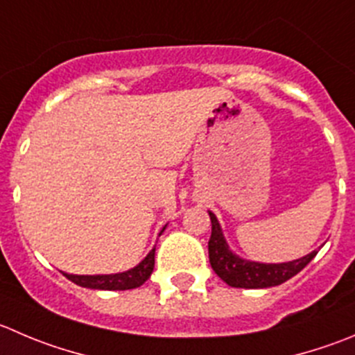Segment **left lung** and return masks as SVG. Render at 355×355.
Wrapping results in <instances>:
<instances>
[{
  "instance_id": "8db88e82",
  "label": "left lung",
  "mask_w": 355,
  "mask_h": 355,
  "mask_svg": "<svg viewBox=\"0 0 355 355\" xmlns=\"http://www.w3.org/2000/svg\"><path fill=\"white\" fill-rule=\"evenodd\" d=\"M209 216H211L212 225L211 239H209V261H211L212 270L232 288L263 289L279 286L302 272L317 254V251H313L295 261L279 263V265L244 261L228 249L216 216L212 212H209Z\"/></svg>"
}]
</instances>
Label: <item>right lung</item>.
Segmentation results:
<instances>
[{"label":"right lung","mask_w":355,"mask_h":355,"mask_svg":"<svg viewBox=\"0 0 355 355\" xmlns=\"http://www.w3.org/2000/svg\"><path fill=\"white\" fill-rule=\"evenodd\" d=\"M153 266L155 249H151L150 254H148L139 265L127 270V272L113 273V275H71V273H64V275H66L71 282L82 286V288L103 289V291H125V289H134L143 286L144 282L150 279L151 272H153Z\"/></svg>","instance_id":"obj_1"}]
</instances>
